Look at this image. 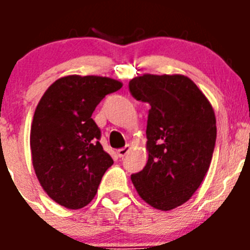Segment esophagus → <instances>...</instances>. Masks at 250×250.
Listing matches in <instances>:
<instances>
[{"mask_svg":"<svg viewBox=\"0 0 250 250\" xmlns=\"http://www.w3.org/2000/svg\"><path fill=\"white\" fill-rule=\"evenodd\" d=\"M130 149H131V147H130L129 145H126V146L123 147V149H119L118 150V155L120 156V158H124V156H126L127 154H129Z\"/></svg>","mask_w":250,"mask_h":250,"instance_id":"esophagus-1","label":"esophagus"}]
</instances>
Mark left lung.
<instances>
[{
    "mask_svg": "<svg viewBox=\"0 0 250 250\" xmlns=\"http://www.w3.org/2000/svg\"><path fill=\"white\" fill-rule=\"evenodd\" d=\"M136 100L147 103V163L131 175L140 198L159 210L190 199L207 175L216 139L213 106L184 75L144 74L129 83Z\"/></svg>",
    "mask_w": 250,
    "mask_h": 250,
    "instance_id": "left-lung-1",
    "label": "left lung"
}]
</instances>
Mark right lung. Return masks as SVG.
Returning a JSON list of instances; mask_svg holds the SVG:
<instances>
[{
  "mask_svg": "<svg viewBox=\"0 0 250 250\" xmlns=\"http://www.w3.org/2000/svg\"><path fill=\"white\" fill-rule=\"evenodd\" d=\"M123 83L103 76L68 75L42 95L31 125L32 165L51 199L80 209L98 193L114 160L99 143L101 131L91 115L107 94Z\"/></svg>",
  "mask_w": 250,
  "mask_h": 250,
  "instance_id": "1",
  "label": "right lung"
}]
</instances>
